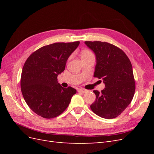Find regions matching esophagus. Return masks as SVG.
Returning a JSON list of instances; mask_svg holds the SVG:
<instances>
[{"label":"esophagus","mask_w":154,"mask_h":154,"mask_svg":"<svg viewBox=\"0 0 154 154\" xmlns=\"http://www.w3.org/2000/svg\"><path fill=\"white\" fill-rule=\"evenodd\" d=\"M78 91L79 92H82V93H86V92H88V91H87V90L85 89V88H78Z\"/></svg>","instance_id":"34e87169"}]
</instances>
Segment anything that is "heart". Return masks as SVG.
Returning a JSON list of instances; mask_svg holds the SVG:
<instances>
[{"instance_id": "heart-1", "label": "heart", "mask_w": 154, "mask_h": 154, "mask_svg": "<svg viewBox=\"0 0 154 154\" xmlns=\"http://www.w3.org/2000/svg\"><path fill=\"white\" fill-rule=\"evenodd\" d=\"M93 54L92 53V52L89 50H83L82 53V57H87V56L89 55H92Z\"/></svg>"}]
</instances>
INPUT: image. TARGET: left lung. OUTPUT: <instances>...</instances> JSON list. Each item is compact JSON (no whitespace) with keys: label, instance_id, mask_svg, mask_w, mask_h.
<instances>
[{"label":"left lung","instance_id":"left-lung-1","mask_svg":"<svg viewBox=\"0 0 154 154\" xmlns=\"http://www.w3.org/2000/svg\"><path fill=\"white\" fill-rule=\"evenodd\" d=\"M85 44L96 54L94 77L103 80L105 88L94 91L96 100L91 105L94 113L105 119H113L122 114L131 103L136 89L131 62L116 46L100 41Z\"/></svg>","mask_w":154,"mask_h":154}]
</instances>
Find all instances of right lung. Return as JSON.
<instances>
[{
	"label": "right lung",
	"mask_w": 154,
	"mask_h": 154,
	"mask_svg": "<svg viewBox=\"0 0 154 154\" xmlns=\"http://www.w3.org/2000/svg\"><path fill=\"white\" fill-rule=\"evenodd\" d=\"M80 42L45 45L32 53L23 67L20 87L29 108L44 118L57 117L66 110L76 90L63 88L57 81L69 56Z\"/></svg>",
	"instance_id": "1"
}]
</instances>
